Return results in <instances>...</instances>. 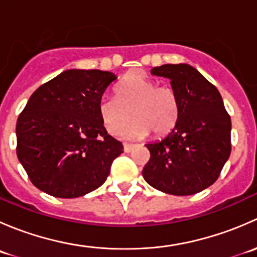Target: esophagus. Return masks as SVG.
<instances>
[{"instance_id":"obj_1","label":"esophagus","mask_w":257,"mask_h":257,"mask_svg":"<svg viewBox=\"0 0 257 257\" xmlns=\"http://www.w3.org/2000/svg\"><path fill=\"white\" fill-rule=\"evenodd\" d=\"M134 147H136V145L134 144H124V152L125 153H131L132 150L134 149Z\"/></svg>"}]
</instances>
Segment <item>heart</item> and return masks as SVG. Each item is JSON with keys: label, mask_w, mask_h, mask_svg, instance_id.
<instances>
[{"label": "heart", "mask_w": 257, "mask_h": 257, "mask_svg": "<svg viewBox=\"0 0 257 257\" xmlns=\"http://www.w3.org/2000/svg\"><path fill=\"white\" fill-rule=\"evenodd\" d=\"M98 110L105 129L114 136L120 133L133 116V123L123 133L125 138H144L150 132L160 137L177 124L180 99L174 88L158 87L155 80L133 74L116 87L115 97L100 98Z\"/></svg>", "instance_id": "1"}]
</instances>
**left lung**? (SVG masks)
I'll return each mask as SVG.
<instances>
[{
    "label": "left lung",
    "instance_id": "obj_1",
    "mask_svg": "<svg viewBox=\"0 0 257 257\" xmlns=\"http://www.w3.org/2000/svg\"><path fill=\"white\" fill-rule=\"evenodd\" d=\"M170 79L180 99L174 128L162 141L145 144L150 159L148 184L172 195H193L216 181L231 153V119L219 90L189 64H164L150 71Z\"/></svg>",
    "mask_w": 257,
    "mask_h": 257
}]
</instances>
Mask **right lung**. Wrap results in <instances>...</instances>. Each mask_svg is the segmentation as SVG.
I'll return each mask as SVG.
<instances>
[{
    "label": "right lung",
    "mask_w": 257,
    "mask_h": 257,
    "mask_svg": "<svg viewBox=\"0 0 257 257\" xmlns=\"http://www.w3.org/2000/svg\"><path fill=\"white\" fill-rule=\"evenodd\" d=\"M112 72L68 69L41 85L16 124L17 157L33 185L56 198L83 196L109 175L123 145L98 110Z\"/></svg>",
    "instance_id": "1"
}]
</instances>
